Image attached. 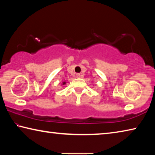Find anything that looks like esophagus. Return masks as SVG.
Segmentation results:
<instances>
[{"instance_id":"obj_1","label":"esophagus","mask_w":155,"mask_h":155,"mask_svg":"<svg viewBox=\"0 0 155 155\" xmlns=\"http://www.w3.org/2000/svg\"><path fill=\"white\" fill-rule=\"evenodd\" d=\"M77 78H81V77H82V75L79 74V73H78V74H77Z\"/></svg>"}]
</instances>
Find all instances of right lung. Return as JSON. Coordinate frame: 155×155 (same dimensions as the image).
<instances>
[{"label": "right lung", "instance_id": "add662e5", "mask_svg": "<svg viewBox=\"0 0 155 155\" xmlns=\"http://www.w3.org/2000/svg\"><path fill=\"white\" fill-rule=\"evenodd\" d=\"M65 82H64V83H63V85H65Z\"/></svg>", "mask_w": 155, "mask_h": 155}]
</instances>
